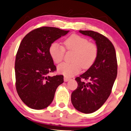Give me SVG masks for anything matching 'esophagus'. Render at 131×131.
I'll return each instance as SVG.
<instances>
[{
    "label": "esophagus",
    "instance_id": "obj_1",
    "mask_svg": "<svg viewBox=\"0 0 131 131\" xmlns=\"http://www.w3.org/2000/svg\"><path fill=\"white\" fill-rule=\"evenodd\" d=\"M70 79V78H67V77H64V82H67V81H68Z\"/></svg>",
    "mask_w": 131,
    "mask_h": 131
}]
</instances>
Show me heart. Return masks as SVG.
I'll use <instances>...</instances> for the list:
<instances>
[{"label": "heart", "instance_id": "1", "mask_svg": "<svg viewBox=\"0 0 131 131\" xmlns=\"http://www.w3.org/2000/svg\"><path fill=\"white\" fill-rule=\"evenodd\" d=\"M64 50L74 53L70 63L61 64L57 68L58 73L67 77H72L80 71L81 68L87 70L94 64L98 54V48L94 43L90 42L85 37L73 34L64 40V47L54 42L49 48L54 63L58 64L63 59Z\"/></svg>", "mask_w": 131, "mask_h": 131}]
</instances>
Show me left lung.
I'll list each match as a JSON object with an SVG mask.
<instances>
[{"label":"left lung","mask_w":131,"mask_h":131,"mask_svg":"<svg viewBox=\"0 0 131 131\" xmlns=\"http://www.w3.org/2000/svg\"><path fill=\"white\" fill-rule=\"evenodd\" d=\"M79 32L92 37L98 48L94 64L75 79L78 85L71 94L75 108L88 114L99 110L109 97L117 76L118 64L115 47L107 37L93 31L80 30Z\"/></svg>","instance_id":"8db88e82"}]
</instances>
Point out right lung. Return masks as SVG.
<instances>
[{
    "mask_svg": "<svg viewBox=\"0 0 131 131\" xmlns=\"http://www.w3.org/2000/svg\"><path fill=\"white\" fill-rule=\"evenodd\" d=\"M69 31L43 26L32 30L21 42L16 55V89L28 107L46 108L53 101L57 88L63 82V75L48 76L56 71L49 53L54 41Z\"/></svg>",
    "mask_w": 131,
    "mask_h": 131,
    "instance_id": "obj_1",
    "label": "right lung"
}]
</instances>
